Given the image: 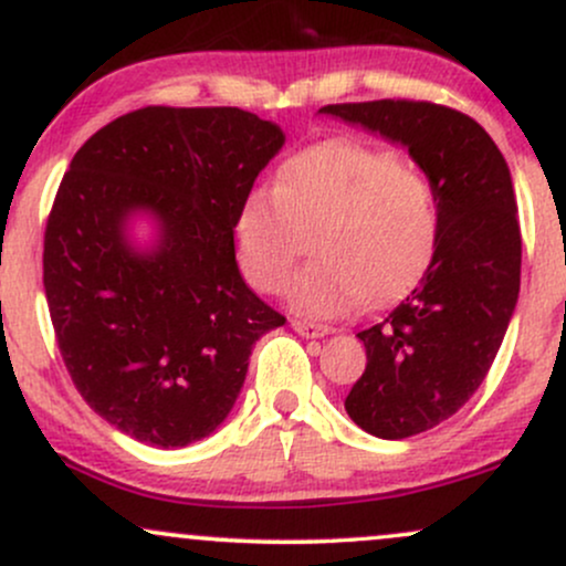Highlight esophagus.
<instances>
[{"instance_id": "obj_1", "label": "esophagus", "mask_w": 566, "mask_h": 566, "mask_svg": "<svg viewBox=\"0 0 566 566\" xmlns=\"http://www.w3.org/2000/svg\"><path fill=\"white\" fill-rule=\"evenodd\" d=\"M292 329L303 337H324L329 335V327L324 324H314V322H305V319H292Z\"/></svg>"}]
</instances>
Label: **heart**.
Segmentation results:
<instances>
[{"mask_svg": "<svg viewBox=\"0 0 566 566\" xmlns=\"http://www.w3.org/2000/svg\"><path fill=\"white\" fill-rule=\"evenodd\" d=\"M439 229V191L426 170L365 143L327 140L284 159L274 191L247 193L233 242L247 282L279 292L311 233L316 261L295 276L287 301L329 319L412 287L433 261Z\"/></svg>", "mask_w": 566, "mask_h": 566, "instance_id": "b5f03b06", "label": "heart"}]
</instances>
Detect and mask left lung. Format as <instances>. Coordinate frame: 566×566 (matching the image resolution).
<instances>
[{
	"label": "left lung",
	"instance_id": "1",
	"mask_svg": "<svg viewBox=\"0 0 566 566\" xmlns=\"http://www.w3.org/2000/svg\"><path fill=\"white\" fill-rule=\"evenodd\" d=\"M319 114L405 146L439 191L433 261L386 322L356 335L367 367L346 396L356 426L407 439L471 399L509 329L522 276L511 170L479 122L437 103H335Z\"/></svg>",
	"mask_w": 566,
	"mask_h": 566
}]
</instances>
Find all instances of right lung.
Returning a JSON list of instances; mask_svg holds the SVG:
<instances>
[{
    "mask_svg": "<svg viewBox=\"0 0 566 566\" xmlns=\"http://www.w3.org/2000/svg\"><path fill=\"white\" fill-rule=\"evenodd\" d=\"M284 146L242 108L148 106L71 159L44 231V295L82 399L143 444L186 447L229 418L258 337L284 324L244 284L233 218ZM155 223L140 248L135 217Z\"/></svg>",
    "mask_w": 566,
    "mask_h": 566,
    "instance_id": "right-lung-1",
    "label": "right lung"
}]
</instances>
